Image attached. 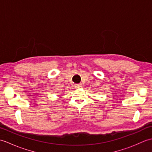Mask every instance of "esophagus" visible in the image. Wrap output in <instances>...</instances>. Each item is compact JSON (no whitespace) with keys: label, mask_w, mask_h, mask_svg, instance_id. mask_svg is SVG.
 <instances>
[{"label":"esophagus","mask_w":152,"mask_h":152,"mask_svg":"<svg viewBox=\"0 0 152 152\" xmlns=\"http://www.w3.org/2000/svg\"><path fill=\"white\" fill-rule=\"evenodd\" d=\"M82 83H78V84H76L75 86V88H82Z\"/></svg>","instance_id":"34e87169"}]
</instances>
